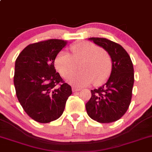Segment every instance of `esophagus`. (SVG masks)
I'll list each match as a JSON object with an SVG mask.
<instances>
[{
  "instance_id": "1",
  "label": "esophagus",
  "mask_w": 152,
  "mask_h": 152,
  "mask_svg": "<svg viewBox=\"0 0 152 152\" xmlns=\"http://www.w3.org/2000/svg\"><path fill=\"white\" fill-rule=\"evenodd\" d=\"M80 90H81L80 88H76V87H72V91H73V92H79V91H80Z\"/></svg>"
}]
</instances>
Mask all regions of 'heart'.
I'll return each mask as SVG.
<instances>
[{
  "label": "heart",
  "mask_w": 152,
  "mask_h": 152,
  "mask_svg": "<svg viewBox=\"0 0 152 152\" xmlns=\"http://www.w3.org/2000/svg\"><path fill=\"white\" fill-rule=\"evenodd\" d=\"M71 55L60 51L55 57V65L63 77H68L81 63V71L69 79L72 84L77 87L89 85L95 81L99 84L109 75L112 66L111 57L100 46L89 41L74 44L70 47Z\"/></svg>",
  "instance_id": "1"
}]
</instances>
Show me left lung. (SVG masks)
I'll list each match as a JSON object with an SVG mask.
<instances>
[{
    "label": "left lung",
    "instance_id": "8db88e82",
    "mask_svg": "<svg viewBox=\"0 0 152 152\" xmlns=\"http://www.w3.org/2000/svg\"><path fill=\"white\" fill-rule=\"evenodd\" d=\"M105 49L112 62L111 75L102 87L91 90L92 97L86 103L87 114L100 123L117 121L126 113L130 104L134 84L132 60L119 44L104 38H90Z\"/></svg>",
    "mask_w": 152,
    "mask_h": 152
}]
</instances>
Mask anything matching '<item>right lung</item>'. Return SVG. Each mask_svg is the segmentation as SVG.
I'll list each match as a JSON object with an SVG mask.
<instances>
[{
	"label": "right lung",
	"instance_id": "1",
	"mask_svg": "<svg viewBox=\"0 0 152 152\" xmlns=\"http://www.w3.org/2000/svg\"><path fill=\"white\" fill-rule=\"evenodd\" d=\"M67 44L49 39L26 47L15 61L14 84L17 99L33 120L49 123L63 114L71 87L55 68L57 54Z\"/></svg>",
	"mask_w": 152,
	"mask_h": 152
}]
</instances>
